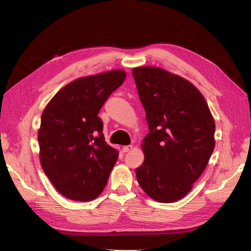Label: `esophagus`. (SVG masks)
<instances>
[{
    "label": "esophagus",
    "instance_id": "34e87169",
    "mask_svg": "<svg viewBox=\"0 0 251 251\" xmlns=\"http://www.w3.org/2000/svg\"><path fill=\"white\" fill-rule=\"evenodd\" d=\"M132 149H133L132 144H130V146H125V147H123V151L124 153H127V151H130Z\"/></svg>",
    "mask_w": 251,
    "mask_h": 251
}]
</instances>
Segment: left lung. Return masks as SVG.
Wrapping results in <instances>:
<instances>
[{
	"instance_id": "left-lung-1",
	"label": "left lung",
	"mask_w": 251,
	"mask_h": 251,
	"mask_svg": "<svg viewBox=\"0 0 251 251\" xmlns=\"http://www.w3.org/2000/svg\"><path fill=\"white\" fill-rule=\"evenodd\" d=\"M150 133L144 161L136 169L141 188L161 203L176 202L193 188L215 149V121L193 83L160 68L132 70Z\"/></svg>"
}]
</instances>
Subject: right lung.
<instances>
[{
  "instance_id": "obj_1",
  "label": "right lung",
  "mask_w": 251,
  "mask_h": 251,
  "mask_svg": "<svg viewBox=\"0 0 251 251\" xmlns=\"http://www.w3.org/2000/svg\"><path fill=\"white\" fill-rule=\"evenodd\" d=\"M125 78V71L112 70L75 79L42 114L37 135L42 168L68 199L93 200L107 184L118 151L104 141L98 113Z\"/></svg>"
}]
</instances>
